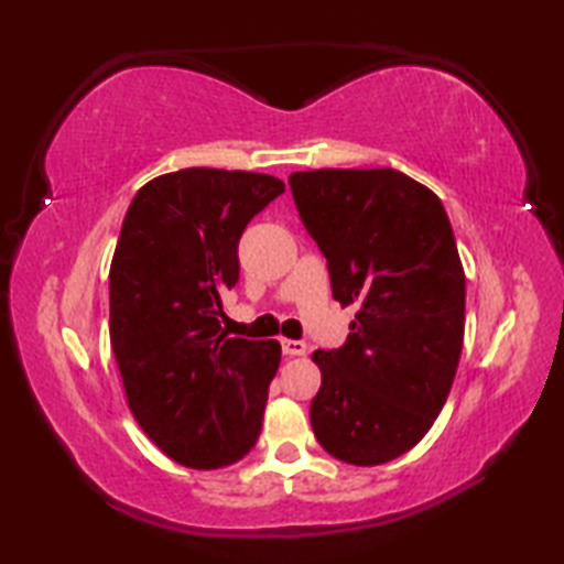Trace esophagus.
Here are the masks:
<instances>
[{
  "mask_svg": "<svg viewBox=\"0 0 564 564\" xmlns=\"http://www.w3.org/2000/svg\"><path fill=\"white\" fill-rule=\"evenodd\" d=\"M281 346H283L285 356H303V352L308 350V346H305L303 340H289V338H283Z\"/></svg>",
  "mask_w": 564,
  "mask_h": 564,
  "instance_id": "obj_1",
  "label": "esophagus"
}]
</instances>
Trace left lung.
<instances>
[{
  "label": "left lung",
  "mask_w": 564,
  "mask_h": 564,
  "mask_svg": "<svg viewBox=\"0 0 564 564\" xmlns=\"http://www.w3.org/2000/svg\"><path fill=\"white\" fill-rule=\"evenodd\" d=\"M333 299L356 305L348 340L316 350L311 425L323 451L370 467L423 441L453 388L465 333V271L431 188L395 169L289 176Z\"/></svg>",
  "instance_id": "obj_1"
}]
</instances>
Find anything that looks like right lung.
<instances>
[{
  "label": "right lung",
  "mask_w": 564,
  "mask_h": 564,
  "mask_svg": "<svg viewBox=\"0 0 564 564\" xmlns=\"http://www.w3.org/2000/svg\"><path fill=\"white\" fill-rule=\"evenodd\" d=\"M285 191L269 174L181 169L133 196L109 271V336L133 417L171 460L214 470L259 441L279 340L231 338L238 238Z\"/></svg>",
  "instance_id": "add662e5"
}]
</instances>
